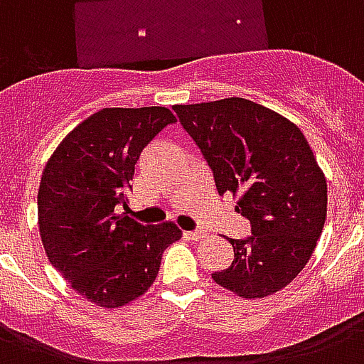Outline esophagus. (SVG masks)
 Wrapping results in <instances>:
<instances>
[{
  "label": "esophagus",
  "instance_id": "34e87169",
  "mask_svg": "<svg viewBox=\"0 0 364 364\" xmlns=\"http://www.w3.org/2000/svg\"><path fill=\"white\" fill-rule=\"evenodd\" d=\"M183 236L187 240H191V242H200V240H204L208 234H205L204 230H194V232H185Z\"/></svg>",
  "mask_w": 364,
  "mask_h": 364
}]
</instances>
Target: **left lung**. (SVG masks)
<instances>
[{
    "label": "left lung",
    "mask_w": 364,
    "mask_h": 364,
    "mask_svg": "<svg viewBox=\"0 0 364 364\" xmlns=\"http://www.w3.org/2000/svg\"><path fill=\"white\" fill-rule=\"evenodd\" d=\"M208 160L217 193L238 196L251 236L213 282L242 299L282 291L310 260L327 217V179L300 128L251 100L173 105Z\"/></svg>",
    "instance_id": "left-lung-1"
}]
</instances>
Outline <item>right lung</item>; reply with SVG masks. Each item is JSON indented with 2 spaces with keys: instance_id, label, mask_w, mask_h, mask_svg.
Returning <instances> with one entry per match:
<instances>
[{
  "instance_id": "right-lung-1",
  "label": "right lung",
  "mask_w": 364,
  "mask_h": 364,
  "mask_svg": "<svg viewBox=\"0 0 364 364\" xmlns=\"http://www.w3.org/2000/svg\"><path fill=\"white\" fill-rule=\"evenodd\" d=\"M176 117L168 107H105L60 141L37 193L39 236L50 264L100 308L141 296L159 274L162 253L181 238L176 223L141 225L128 208L143 147Z\"/></svg>"
}]
</instances>
